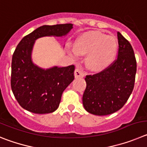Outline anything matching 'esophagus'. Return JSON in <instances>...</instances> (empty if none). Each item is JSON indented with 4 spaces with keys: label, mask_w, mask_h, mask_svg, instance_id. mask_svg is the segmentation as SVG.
Returning a JSON list of instances; mask_svg holds the SVG:
<instances>
[{
    "label": "esophagus",
    "mask_w": 147,
    "mask_h": 147,
    "mask_svg": "<svg viewBox=\"0 0 147 147\" xmlns=\"http://www.w3.org/2000/svg\"><path fill=\"white\" fill-rule=\"evenodd\" d=\"M84 74L80 70L79 68H77L75 70V78H83Z\"/></svg>",
    "instance_id": "obj_1"
}]
</instances>
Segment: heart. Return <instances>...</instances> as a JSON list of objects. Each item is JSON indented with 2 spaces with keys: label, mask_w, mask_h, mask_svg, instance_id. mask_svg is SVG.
<instances>
[{
  "label": "heart",
  "mask_w": 147,
  "mask_h": 147,
  "mask_svg": "<svg viewBox=\"0 0 147 147\" xmlns=\"http://www.w3.org/2000/svg\"><path fill=\"white\" fill-rule=\"evenodd\" d=\"M118 41L113 36L100 32H88L75 40L74 47L69 49L73 59L87 55L86 64L90 70L99 72L111 65L118 51Z\"/></svg>",
  "instance_id": "obj_1"
}]
</instances>
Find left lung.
I'll return each instance as SVG.
<instances>
[{"instance_id": "1", "label": "left lung", "mask_w": 147, "mask_h": 147, "mask_svg": "<svg viewBox=\"0 0 147 147\" xmlns=\"http://www.w3.org/2000/svg\"><path fill=\"white\" fill-rule=\"evenodd\" d=\"M119 53L111 65L97 74L86 75L83 105L96 116L111 114L121 109L134 88L136 60L131 45L117 32Z\"/></svg>"}]
</instances>
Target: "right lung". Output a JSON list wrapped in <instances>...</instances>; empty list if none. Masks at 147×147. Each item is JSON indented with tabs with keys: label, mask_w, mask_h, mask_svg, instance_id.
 <instances>
[{
	"label": "right lung",
	"mask_w": 147,
	"mask_h": 147,
	"mask_svg": "<svg viewBox=\"0 0 147 147\" xmlns=\"http://www.w3.org/2000/svg\"><path fill=\"white\" fill-rule=\"evenodd\" d=\"M72 23L42 26L20 42L12 55L11 86L20 106L34 113H53L59 106L63 92L74 80L75 66L42 68L32 60L36 40L45 36H66Z\"/></svg>",
	"instance_id": "right-lung-1"
}]
</instances>
